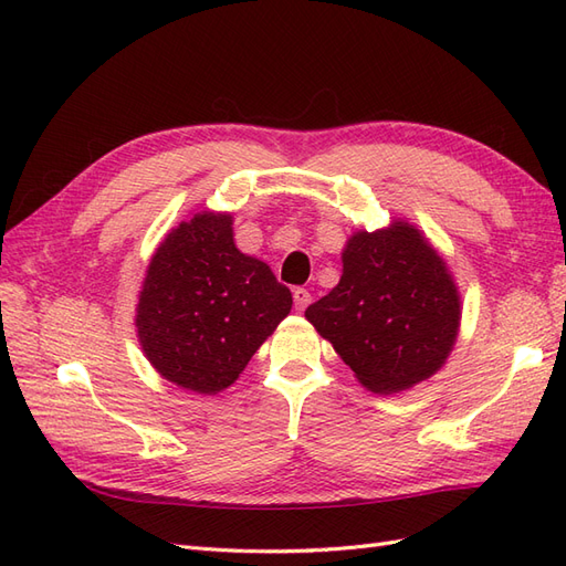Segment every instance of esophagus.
<instances>
[{
	"label": "esophagus",
	"instance_id": "34e87169",
	"mask_svg": "<svg viewBox=\"0 0 566 566\" xmlns=\"http://www.w3.org/2000/svg\"><path fill=\"white\" fill-rule=\"evenodd\" d=\"M293 300H295V306L300 312H304L306 306H310V302H312V295H310V290H304V287H295L293 290Z\"/></svg>",
	"mask_w": 566,
	"mask_h": 566
}]
</instances>
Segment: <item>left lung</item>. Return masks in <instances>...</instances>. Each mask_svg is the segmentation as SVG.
Returning <instances> with one entry per match:
<instances>
[{
	"label": "left lung",
	"instance_id": "1",
	"mask_svg": "<svg viewBox=\"0 0 566 566\" xmlns=\"http://www.w3.org/2000/svg\"><path fill=\"white\" fill-rule=\"evenodd\" d=\"M304 316L366 389L397 394L432 378L449 358L460 295L430 241L394 219L349 238L339 283Z\"/></svg>",
	"mask_w": 566,
	"mask_h": 566
}]
</instances>
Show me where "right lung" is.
Segmentation results:
<instances>
[{
    "instance_id": "obj_1",
    "label": "right lung",
    "mask_w": 566,
    "mask_h": 566,
    "mask_svg": "<svg viewBox=\"0 0 566 566\" xmlns=\"http://www.w3.org/2000/svg\"><path fill=\"white\" fill-rule=\"evenodd\" d=\"M293 295L233 243L229 212H198L165 235L136 304L142 349L165 380L217 394L290 314Z\"/></svg>"
}]
</instances>
